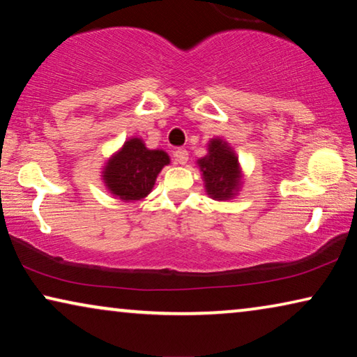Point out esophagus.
Segmentation results:
<instances>
[{
	"label": "esophagus",
	"mask_w": 357,
	"mask_h": 357,
	"mask_svg": "<svg viewBox=\"0 0 357 357\" xmlns=\"http://www.w3.org/2000/svg\"><path fill=\"white\" fill-rule=\"evenodd\" d=\"M174 158H175V160H177V164H182V165L187 164V160H188V151L183 149V148H178V149L174 153Z\"/></svg>",
	"instance_id": "1"
}]
</instances>
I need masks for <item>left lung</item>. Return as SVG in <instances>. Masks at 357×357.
I'll return each instance as SVG.
<instances>
[{"label": "left lung", "instance_id": "1", "mask_svg": "<svg viewBox=\"0 0 357 357\" xmlns=\"http://www.w3.org/2000/svg\"><path fill=\"white\" fill-rule=\"evenodd\" d=\"M204 182H206L208 195L218 199L231 198L234 188L238 183V165L226 143L213 139L209 144V155L198 160Z\"/></svg>", "mask_w": 357, "mask_h": 357}]
</instances>
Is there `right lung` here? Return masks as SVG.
Listing matches in <instances>:
<instances>
[{"instance_id": "obj_1", "label": "right lung", "mask_w": 357, "mask_h": 357, "mask_svg": "<svg viewBox=\"0 0 357 357\" xmlns=\"http://www.w3.org/2000/svg\"><path fill=\"white\" fill-rule=\"evenodd\" d=\"M167 164L169 155L164 151H151L143 141L133 138L107 164L104 180L121 199H141L153 190L155 177Z\"/></svg>"}]
</instances>
